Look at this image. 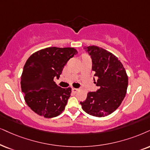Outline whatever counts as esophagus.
<instances>
[{
  "mask_svg": "<svg viewBox=\"0 0 150 150\" xmlns=\"http://www.w3.org/2000/svg\"><path fill=\"white\" fill-rule=\"evenodd\" d=\"M78 91H79V89H77V88H72V91H73V93H77Z\"/></svg>",
  "mask_w": 150,
  "mask_h": 150,
  "instance_id": "obj_1",
  "label": "esophagus"
}]
</instances>
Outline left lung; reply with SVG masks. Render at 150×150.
Wrapping results in <instances>:
<instances>
[{
	"mask_svg": "<svg viewBox=\"0 0 150 150\" xmlns=\"http://www.w3.org/2000/svg\"><path fill=\"white\" fill-rule=\"evenodd\" d=\"M84 49L92 59V70L97 77L94 83L99 88L88 92L86 100L80 102L81 108L93 116H107L119 107L125 97L128 76L122 64L111 52L96 45L84 46Z\"/></svg>",
	"mask_w": 150,
	"mask_h": 150,
	"instance_id": "obj_1",
	"label": "left lung"
}]
</instances>
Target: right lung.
<instances>
[{"mask_svg":"<svg viewBox=\"0 0 150 150\" xmlns=\"http://www.w3.org/2000/svg\"><path fill=\"white\" fill-rule=\"evenodd\" d=\"M77 51L73 48L49 47L33 53L25 62L21 86L28 107L46 118L60 115L65 109L71 88H63L54 81Z\"/></svg>","mask_w":150,"mask_h":150,"instance_id":"right-lung-1","label":"right lung"}]
</instances>
